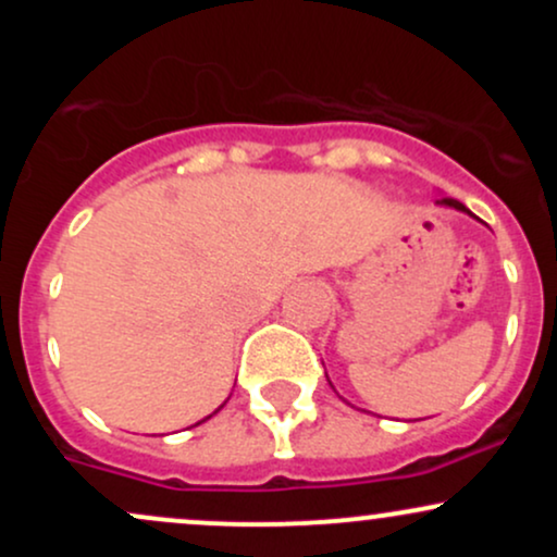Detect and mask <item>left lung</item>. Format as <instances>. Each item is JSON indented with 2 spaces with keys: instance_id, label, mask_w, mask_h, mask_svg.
<instances>
[{
  "instance_id": "obj_1",
  "label": "left lung",
  "mask_w": 557,
  "mask_h": 557,
  "mask_svg": "<svg viewBox=\"0 0 557 557\" xmlns=\"http://www.w3.org/2000/svg\"><path fill=\"white\" fill-rule=\"evenodd\" d=\"M437 203H440V207H450V209H458V212H463V214L474 216V214H471V212H469V209H466V207H463V203H461V201H456V198H437Z\"/></svg>"
}]
</instances>
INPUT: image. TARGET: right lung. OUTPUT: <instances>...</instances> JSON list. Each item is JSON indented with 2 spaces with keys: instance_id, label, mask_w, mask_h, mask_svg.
<instances>
[{
  "instance_id": "obj_1",
  "label": "right lung",
  "mask_w": 557,
  "mask_h": 557,
  "mask_svg": "<svg viewBox=\"0 0 557 557\" xmlns=\"http://www.w3.org/2000/svg\"><path fill=\"white\" fill-rule=\"evenodd\" d=\"M222 406H225V403H222ZM222 406H220V408H222ZM220 408H216V411H220ZM216 411H214V413H216ZM214 413H209V417H207V419H212V417H214ZM207 419H201V421H207ZM201 421H196V424H201ZM196 424H194V426H196Z\"/></svg>"
}]
</instances>
